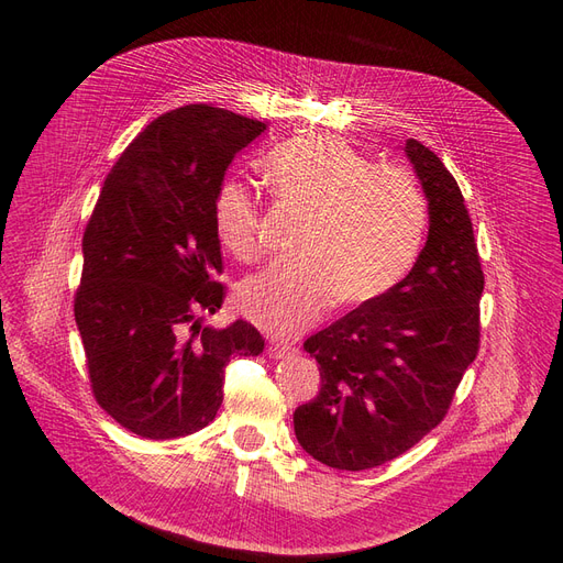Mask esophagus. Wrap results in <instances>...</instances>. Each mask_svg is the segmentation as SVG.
<instances>
[{
    "mask_svg": "<svg viewBox=\"0 0 563 563\" xmlns=\"http://www.w3.org/2000/svg\"><path fill=\"white\" fill-rule=\"evenodd\" d=\"M269 353L274 358H287V356H294L297 353V346H291L287 342H276L269 346Z\"/></svg>",
    "mask_w": 563,
    "mask_h": 563,
    "instance_id": "esophagus-1",
    "label": "esophagus"
}]
</instances>
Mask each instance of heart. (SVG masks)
<instances>
[{
    "label": "heart",
    "instance_id": "1",
    "mask_svg": "<svg viewBox=\"0 0 563 563\" xmlns=\"http://www.w3.org/2000/svg\"><path fill=\"white\" fill-rule=\"evenodd\" d=\"M272 194L306 212L294 253L240 291V310L272 335H297L331 299L365 306L397 287L416 264L429 221L427 198L404 168L376 166L344 141L306 134L264 157ZM214 228L225 251L260 255V202L249 185L228 180L214 196Z\"/></svg>",
    "mask_w": 563,
    "mask_h": 563
}]
</instances>
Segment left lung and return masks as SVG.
I'll return each mask as SVG.
<instances>
[{"instance_id":"1","label":"left lung","mask_w":563,"mask_h":563,"mask_svg":"<svg viewBox=\"0 0 563 563\" xmlns=\"http://www.w3.org/2000/svg\"><path fill=\"white\" fill-rule=\"evenodd\" d=\"M406 155L429 200V236L386 297L351 310L303 349L321 390L294 410L301 448L335 470L388 463L445 420L479 351L482 260L454 175L416 139Z\"/></svg>"}]
</instances>
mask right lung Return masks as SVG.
I'll return each mask as SVG.
<instances>
[{"instance_id": "right-lung-1", "label": "right lung", "mask_w": 563, "mask_h": 563, "mask_svg": "<svg viewBox=\"0 0 563 563\" xmlns=\"http://www.w3.org/2000/svg\"><path fill=\"white\" fill-rule=\"evenodd\" d=\"M264 123L212 104L162 113L118 157L84 230L75 291L88 380L100 408L147 440L189 435L223 401V369L264 351L236 319L202 327L225 299L214 196Z\"/></svg>"}]
</instances>
